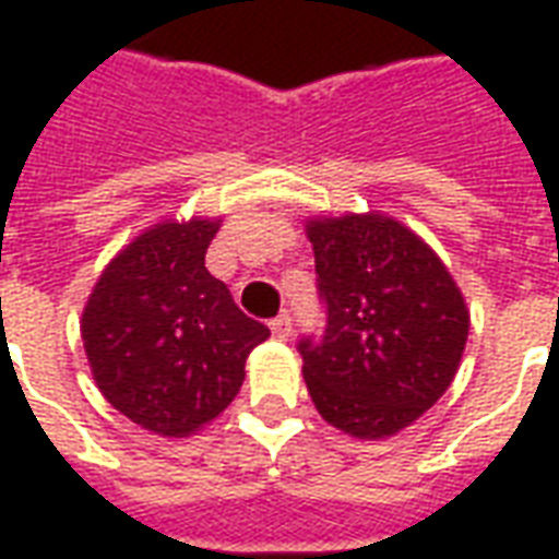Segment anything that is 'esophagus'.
<instances>
[{"instance_id": "esophagus-1", "label": "esophagus", "mask_w": 559, "mask_h": 559, "mask_svg": "<svg viewBox=\"0 0 559 559\" xmlns=\"http://www.w3.org/2000/svg\"><path fill=\"white\" fill-rule=\"evenodd\" d=\"M269 329H272V335L281 341H287L293 335V320L290 314H278L272 323H269Z\"/></svg>"}]
</instances>
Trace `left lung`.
<instances>
[{"label":"left lung","instance_id":"8db88e82","mask_svg":"<svg viewBox=\"0 0 559 559\" xmlns=\"http://www.w3.org/2000/svg\"><path fill=\"white\" fill-rule=\"evenodd\" d=\"M323 338H305L317 413L356 440H386L452 386L469 335L464 293L421 236L383 212L305 221Z\"/></svg>","mask_w":559,"mask_h":559}]
</instances>
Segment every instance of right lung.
Listing matches in <instances>:
<instances>
[{"instance_id": "add662e5", "label": "right lung", "mask_w": 559, "mask_h": 559, "mask_svg": "<svg viewBox=\"0 0 559 559\" xmlns=\"http://www.w3.org/2000/svg\"><path fill=\"white\" fill-rule=\"evenodd\" d=\"M221 218H167L104 266L80 335L102 395L158 437H191L227 411L269 329L209 275Z\"/></svg>"}]
</instances>
